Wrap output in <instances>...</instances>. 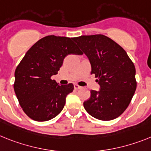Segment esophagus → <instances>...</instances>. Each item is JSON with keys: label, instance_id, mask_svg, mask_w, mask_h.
<instances>
[{"label": "esophagus", "instance_id": "1", "mask_svg": "<svg viewBox=\"0 0 151 151\" xmlns=\"http://www.w3.org/2000/svg\"><path fill=\"white\" fill-rule=\"evenodd\" d=\"M81 88H82V87H81V86L78 85V84H75V85H74V89H75V90L81 89Z\"/></svg>", "mask_w": 151, "mask_h": 151}]
</instances>
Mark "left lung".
Segmentation results:
<instances>
[{
  "instance_id": "1",
  "label": "left lung",
  "mask_w": 151,
  "mask_h": 151,
  "mask_svg": "<svg viewBox=\"0 0 151 151\" xmlns=\"http://www.w3.org/2000/svg\"><path fill=\"white\" fill-rule=\"evenodd\" d=\"M87 55L101 90L91 91L83 102L86 111L101 121H111L130 104L137 88L136 70L127 52L103 35H83L73 39Z\"/></svg>"
}]
</instances>
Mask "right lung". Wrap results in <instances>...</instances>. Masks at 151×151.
I'll return each instance as SVG.
<instances>
[{
  "label": "right lung",
  "mask_w": 151,
  "mask_h": 151,
  "mask_svg": "<svg viewBox=\"0 0 151 151\" xmlns=\"http://www.w3.org/2000/svg\"><path fill=\"white\" fill-rule=\"evenodd\" d=\"M73 37L49 35L27 50L15 70L14 89L24 112L34 121H47L63 110L73 85H59L57 74L68 54H82Z\"/></svg>",
  "instance_id": "1"
}]
</instances>
